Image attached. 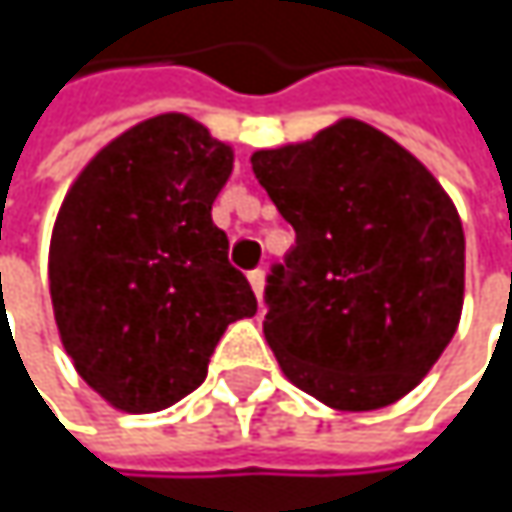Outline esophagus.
Instances as JSON below:
<instances>
[{
	"instance_id": "esophagus-1",
	"label": "esophagus",
	"mask_w": 512,
	"mask_h": 512,
	"mask_svg": "<svg viewBox=\"0 0 512 512\" xmlns=\"http://www.w3.org/2000/svg\"><path fill=\"white\" fill-rule=\"evenodd\" d=\"M249 284H252V290H255L257 302H263V269L249 272Z\"/></svg>"
}]
</instances>
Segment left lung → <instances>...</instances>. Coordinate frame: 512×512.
<instances>
[{
	"label": "left lung",
	"instance_id": "8db88e82",
	"mask_svg": "<svg viewBox=\"0 0 512 512\" xmlns=\"http://www.w3.org/2000/svg\"><path fill=\"white\" fill-rule=\"evenodd\" d=\"M252 168L296 231L263 320L284 376L338 412L397 403L460 326L465 234L451 195L356 118L255 151Z\"/></svg>",
	"mask_w": 512,
	"mask_h": 512
}]
</instances>
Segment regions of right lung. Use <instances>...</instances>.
Masks as SVG:
<instances>
[{
    "label": "right lung",
    "mask_w": 512,
    "mask_h": 512,
    "mask_svg": "<svg viewBox=\"0 0 512 512\" xmlns=\"http://www.w3.org/2000/svg\"><path fill=\"white\" fill-rule=\"evenodd\" d=\"M231 171V145L165 112L100 148L58 207V338L118 412L148 415L195 391L225 329L255 317V293L210 216Z\"/></svg>",
    "instance_id": "right-lung-1"
}]
</instances>
